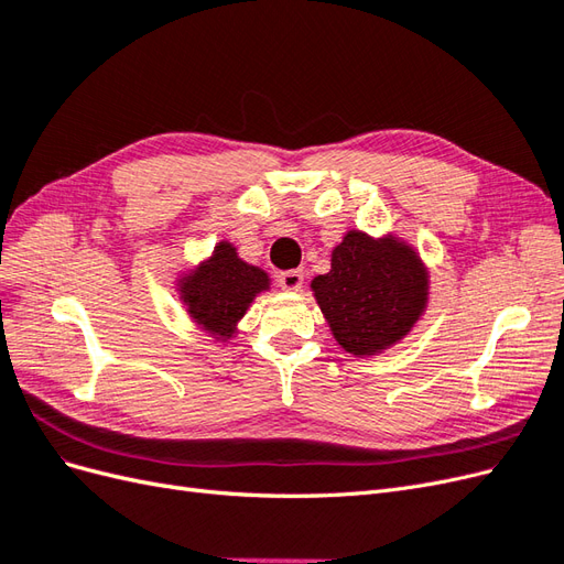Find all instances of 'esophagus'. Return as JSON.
<instances>
[{"mask_svg":"<svg viewBox=\"0 0 564 564\" xmlns=\"http://www.w3.org/2000/svg\"><path fill=\"white\" fill-rule=\"evenodd\" d=\"M278 282H280L282 289H286V292H296V289H301V284H303V270H286V272H280Z\"/></svg>","mask_w":564,"mask_h":564,"instance_id":"esophagus-1","label":"esophagus"}]
</instances>
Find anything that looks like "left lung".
<instances>
[{"mask_svg": "<svg viewBox=\"0 0 564 564\" xmlns=\"http://www.w3.org/2000/svg\"><path fill=\"white\" fill-rule=\"evenodd\" d=\"M313 292L338 346L377 355L409 334L429 301V272L419 253L395 240L350 230L332 251V270Z\"/></svg>", "mask_w": 564, "mask_h": 564, "instance_id": "8db88e82", "label": "left lung"}]
</instances>
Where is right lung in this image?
I'll use <instances>...</instances> for the list:
<instances>
[{
  "mask_svg": "<svg viewBox=\"0 0 564 564\" xmlns=\"http://www.w3.org/2000/svg\"><path fill=\"white\" fill-rule=\"evenodd\" d=\"M268 286L270 280L261 268L245 263L230 242H218L209 261L181 278L178 292L204 332L230 338L253 296Z\"/></svg>",
  "mask_w": 564,
  "mask_h": 564,
  "instance_id": "obj_1",
  "label": "right lung"
}]
</instances>
